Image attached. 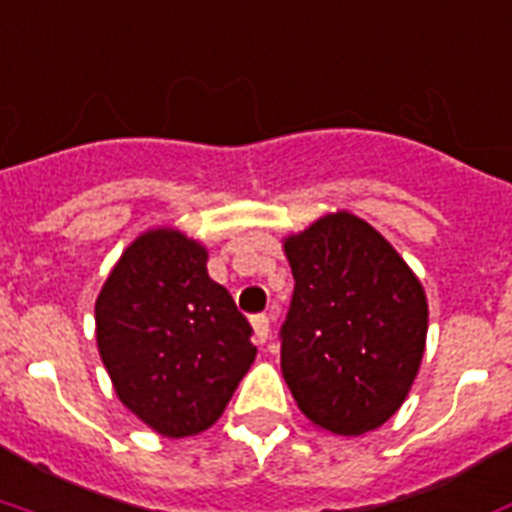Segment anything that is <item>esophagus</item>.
<instances>
[{"label": "esophagus", "mask_w": 512, "mask_h": 512, "mask_svg": "<svg viewBox=\"0 0 512 512\" xmlns=\"http://www.w3.org/2000/svg\"><path fill=\"white\" fill-rule=\"evenodd\" d=\"M252 328H255L257 342H268V336H271V317L268 314H255L252 317Z\"/></svg>", "instance_id": "esophagus-1"}]
</instances>
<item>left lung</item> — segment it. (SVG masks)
Instances as JSON below:
<instances>
[{"instance_id": "obj_1", "label": "left lung", "mask_w": 512, "mask_h": 512, "mask_svg": "<svg viewBox=\"0 0 512 512\" xmlns=\"http://www.w3.org/2000/svg\"><path fill=\"white\" fill-rule=\"evenodd\" d=\"M285 252L295 287L279 342L293 399L333 434L377 429L410 393L426 347L418 276L347 211L287 238Z\"/></svg>"}]
</instances>
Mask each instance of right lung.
<instances>
[{"mask_svg":"<svg viewBox=\"0 0 512 512\" xmlns=\"http://www.w3.org/2000/svg\"><path fill=\"white\" fill-rule=\"evenodd\" d=\"M206 257L179 230H151L121 255L94 306L113 388L162 437L214 426L257 355L252 325L208 276Z\"/></svg>","mask_w":512,"mask_h":512,"instance_id":"add662e5","label":"right lung"}]
</instances>
